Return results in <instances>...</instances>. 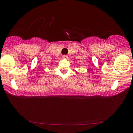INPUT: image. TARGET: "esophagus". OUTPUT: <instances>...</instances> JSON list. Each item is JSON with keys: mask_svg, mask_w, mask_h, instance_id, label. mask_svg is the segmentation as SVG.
Instances as JSON below:
<instances>
[{"mask_svg": "<svg viewBox=\"0 0 133 133\" xmlns=\"http://www.w3.org/2000/svg\"><path fill=\"white\" fill-rule=\"evenodd\" d=\"M63 58H65V59H66V58L68 57V56H67V55H63Z\"/></svg>", "mask_w": 133, "mask_h": 133, "instance_id": "obj_1", "label": "esophagus"}]
</instances>
